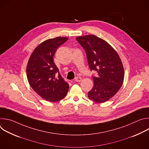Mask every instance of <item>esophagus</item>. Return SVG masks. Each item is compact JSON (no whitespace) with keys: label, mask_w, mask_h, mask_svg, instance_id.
Returning a JSON list of instances; mask_svg holds the SVG:
<instances>
[{"label":"esophagus","mask_w":149,"mask_h":149,"mask_svg":"<svg viewBox=\"0 0 149 149\" xmlns=\"http://www.w3.org/2000/svg\"><path fill=\"white\" fill-rule=\"evenodd\" d=\"M81 80H82V78L79 77H77L75 78V79H74V81L75 82H80Z\"/></svg>","instance_id":"1"}]
</instances>
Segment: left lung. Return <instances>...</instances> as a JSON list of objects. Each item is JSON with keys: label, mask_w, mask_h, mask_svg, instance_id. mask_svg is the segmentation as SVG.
Here are the masks:
<instances>
[{"label": "left lung", "mask_w": 149, "mask_h": 149, "mask_svg": "<svg viewBox=\"0 0 149 149\" xmlns=\"http://www.w3.org/2000/svg\"><path fill=\"white\" fill-rule=\"evenodd\" d=\"M86 51L91 71L97 75L93 76L94 87L88 92V98L101 103L112 98L122 86L124 71L117 52L105 40L94 35L76 38Z\"/></svg>", "instance_id": "obj_1"}]
</instances>
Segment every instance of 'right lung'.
I'll return each instance as SVG.
<instances>
[{"label":"right lung","instance_id":"add662e5","mask_svg":"<svg viewBox=\"0 0 149 149\" xmlns=\"http://www.w3.org/2000/svg\"><path fill=\"white\" fill-rule=\"evenodd\" d=\"M68 39L57 37L45 40L35 48L28 62L26 75L31 87L50 102L63 99L69 89V84L61 75L53 60L57 48Z\"/></svg>","mask_w":149,"mask_h":149}]
</instances>
